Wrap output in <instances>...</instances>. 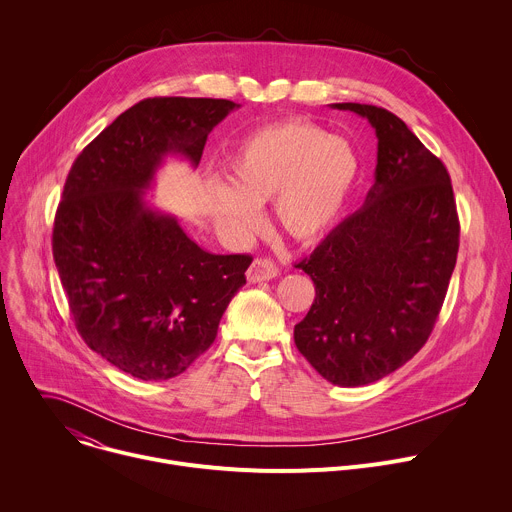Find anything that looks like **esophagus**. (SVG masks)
I'll return each mask as SVG.
<instances>
[{"label": "esophagus", "instance_id": "esophagus-1", "mask_svg": "<svg viewBox=\"0 0 512 512\" xmlns=\"http://www.w3.org/2000/svg\"><path fill=\"white\" fill-rule=\"evenodd\" d=\"M279 275L277 265L271 259H255L251 263V267L247 269V279L251 283H261V281H269L273 277Z\"/></svg>", "mask_w": 512, "mask_h": 512}]
</instances>
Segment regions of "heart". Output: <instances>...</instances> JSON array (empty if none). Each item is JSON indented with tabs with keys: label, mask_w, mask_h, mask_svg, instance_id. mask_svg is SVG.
<instances>
[{
	"label": "heart",
	"mask_w": 512,
	"mask_h": 512,
	"mask_svg": "<svg viewBox=\"0 0 512 512\" xmlns=\"http://www.w3.org/2000/svg\"><path fill=\"white\" fill-rule=\"evenodd\" d=\"M225 168L229 187L211 189L207 215L229 243H243L259 229L257 207L269 201L281 231L311 243L346 209L362 162L348 138L291 120L249 134Z\"/></svg>",
	"instance_id": "b5f03b06"
}]
</instances>
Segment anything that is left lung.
<instances>
[{
  "mask_svg": "<svg viewBox=\"0 0 512 512\" xmlns=\"http://www.w3.org/2000/svg\"><path fill=\"white\" fill-rule=\"evenodd\" d=\"M366 118L378 136L376 181L364 205L297 263L315 301L295 346L327 382L368 386L426 344L456 265L460 225L448 170L396 114L331 104Z\"/></svg>",
  "mask_w": 512,
  "mask_h": 512,
  "instance_id": "1",
  "label": "left lung"
}]
</instances>
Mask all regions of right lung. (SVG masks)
Instances as JSON below:
<instances>
[{
  "label": "right lung",
  "instance_id": "1",
  "mask_svg": "<svg viewBox=\"0 0 512 512\" xmlns=\"http://www.w3.org/2000/svg\"><path fill=\"white\" fill-rule=\"evenodd\" d=\"M215 98H146L74 160L52 251L78 333L118 370L158 382L183 374L217 337L245 285L249 255L201 249L144 193L168 154L199 164L211 130L235 108Z\"/></svg>",
  "mask_w": 512,
  "mask_h": 512
}]
</instances>
